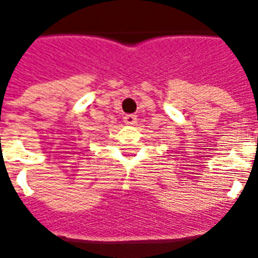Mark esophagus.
Here are the masks:
<instances>
[{
  "mask_svg": "<svg viewBox=\"0 0 258 258\" xmlns=\"http://www.w3.org/2000/svg\"><path fill=\"white\" fill-rule=\"evenodd\" d=\"M124 123L127 125H134L137 123V116L135 114H125L124 116Z\"/></svg>",
  "mask_w": 258,
  "mask_h": 258,
  "instance_id": "esophagus-1",
  "label": "esophagus"
}]
</instances>
